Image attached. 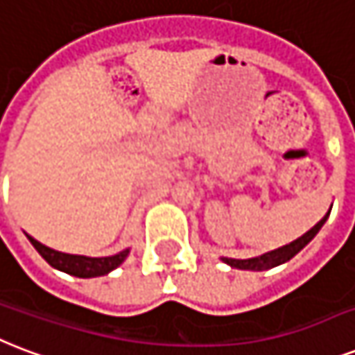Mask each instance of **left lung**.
<instances>
[{
    "label": "left lung",
    "mask_w": 355,
    "mask_h": 355,
    "mask_svg": "<svg viewBox=\"0 0 355 355\" xmlns=\"http://www.w3.org/2000/svg\"><path fill=\"white\" fill-rule=\"evenodd\" d=\"M329 211H331V209H329ZM329 211L328 215L324 216L317 226L311 227L309 232L304 233L300 239H296V241H293L291 244H285L282 248L259 255V257H252V259H232V257H222V261L227 263V265H232L233 268H241V270H268V268H274V266L282 265L285 261H289L291 257H295V255L298 254L315 235H317L318 230L324 226V222H326V218L329 216Z\"/></svg>",
    "instance_id": "8db88e82"
}]
</instances>
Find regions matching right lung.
I'll return each instance as SVG.
<instances>
[{
    "mask_svg": "<svg viewBox=\"0 0 355 355\" xmlns=\"http://www.w3.org/2000/svg\"><path fill=\"white\" fill-rule=\"evenodd\" d=\"M27 239L31 241V244L37 248V252L42 255L44 259L48 261L49 265L62 270L66 274H72L76 277H96L109 274L114 270L118 265H122L123 259L128 257L129 250H123L120 254L111 255V257H85V255H70L62 254V252H55V250L44 246L38 241L27 235Z\"/></svg>",
    "mask_w": 355,
    "mask_h": 355,
    "instance_id": "add662e5",
    "label": "right lung"
}]
</instances>
